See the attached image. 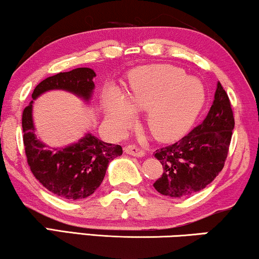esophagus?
<instances>
[{"label":"esophagus","mask_w":259,"mask_h":259,"mask_svg":"<svg viewBox=\"0 0 259 259\" xmlns=\"http://www.w3.org/2000/svg\"><path fill=\"white\" fill-rule=\"evenodd\" d=\"M123 151H125V153L127 154H131L133 155V157H144L145 155V151L141 150L140 147H137V146H126L123 148Z\"/></svg>","instance_id":"1"}]
</instances>
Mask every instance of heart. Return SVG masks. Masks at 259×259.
Masks as SVG:
<instances>
[{
  "label": "heart",
  "mask_w": 259,
  "mask_h": 259,
  "mask_svg": "<svg viewBox=\"0 0 259 259\" xmlns=\"http://www.w3.org/2000/svg\"><path fill=\"white\" fill-rule=\"evenodd\" d=\"M204 102L203 83L169 65L138 68L130 74L125 97L108 88L102 99L106 119L116 132L123 133L132 125V109L146 111L147 128L161 141L182 137L192 126Z\"/></svg>",
  "instance_id": "heart-1"
}]
</instances>
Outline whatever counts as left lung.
I'll use <instances>...</instances> for the list:
<instances>
[{"label": "left lung", "mask_w": 259, "mask_h": 259, "mask_svg": "<svg viewBox=\"0 0 259 259\" xmlns=\"http://www.w3.org/2000/svg\"><path fill=\"white\" fill-rule=\"evenodd\" d=\"M233 127L231 104L218 82L213 104L203 121L179 141L154 152L164 168L154 189L172 198L205 189L224 167Z\"/></svg>", "instance_id": "1"}]
</instances>
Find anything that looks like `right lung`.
<instances>
[{"instance_id": "add662e5", "label": "right lung", "mask_w": 259, "mask_h": 259, "mask_svg": "<svg viewBox=\"0 0 259 259\" xmlns=\"http://www.w3.org/2000/svg\"><path fill=\"white\" fill-rule=\"evenodd\" d=\"M91 68H76L49 76L35 87L33 101L45 92L62 90L90 101L94 91ZM33 101L22 114L23 144L27 161L35 178L48 191L63 199H83L94 193L105 178L113 159L122 154L120 145L107 144L92 133L66 147L51 148L35 136Z\"/></svg>"}]
</instances>
